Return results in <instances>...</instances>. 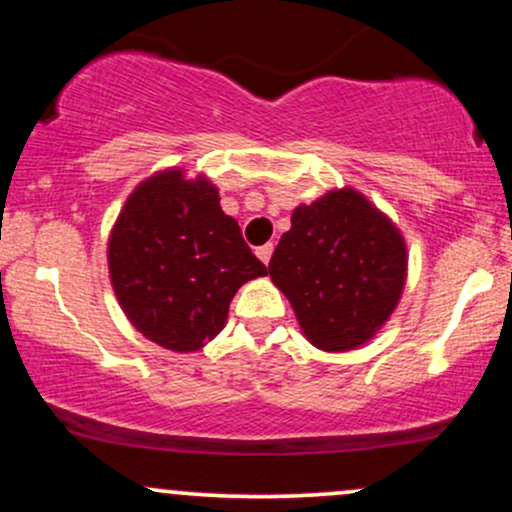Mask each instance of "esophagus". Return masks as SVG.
Masks as SVG:
<instances>
[{
    "instance_id": "1",
    "label": "esophagus",
    "mask_w": 512,
    "mask_h": 512,
    "mask_svg": "<svg viewBox=\"0 0 512 512\" xmlns=\"http://www.w3.org/2000/svg\"><path fill=\"white\" fill-rule=\"evenodd\" d=\"M255 252H257V257H260V260H262L264 264H269V260H272L274 245H272V243H267V245H260V248H257Z\"/></svg>"
}]
</instances>
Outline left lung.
Here are the masks:
<instances>
[{
	"label": "left lung",
	"instance_id": "obj_1",
	"mask_svg": "<svg viewBox=\"0 0 512 512\" xmlns=\"http://www.w3.org/2000/svg\"><path fill=\"white\" fill-rule=\"evenodd\" d=\"M310 344L349 351L366 344L402 296L407 248L399 231L356 190H334L291 216L269 260Z\"/></svg>",
	"mask_w": 512,
	"mask_h": 512
}]
</instances>
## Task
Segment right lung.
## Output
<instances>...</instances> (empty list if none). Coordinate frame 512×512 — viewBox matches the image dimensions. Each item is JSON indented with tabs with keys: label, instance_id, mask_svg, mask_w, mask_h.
I'll use <instances>...</instances> for the list:
<instances>
[{
	"label": "right lung",
	"instance_id": "1",
	"mask_svg": "<svg viewBox=\"0 0 512 512\" xmlns=\"http://www.w3.org/2000/svg\"><path fill=\"white\" fill-rule=\"evenodd\" d=\"M113 289L146 339L197 351L226 322L245 281L267 274L209 180L180 170L149 178L127 199L108 243Z\"/></svg>",
	"mask_w": 512,
	"mask_h": 512
}]
</instances>
